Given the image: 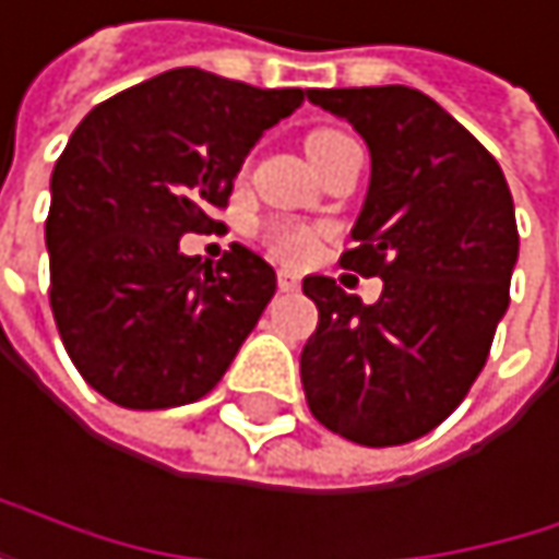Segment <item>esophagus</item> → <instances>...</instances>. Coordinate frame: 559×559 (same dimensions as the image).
<instances>
[{"mask_svg": "<svg viewBox=\"0 0 559 559\" xmlns=\"http://www.w3.org/2000/svg\"><path fill=\"white\" fill-rule=\"evenodd\" d=\"M276 283H280L283 293H293V289H299V273L296 270H280L276 273Z\"/></svg>", "mask_w": 559, "mask_h": 559, "instance_id": "34e87169", "label": "esophagus"}]
</instances>
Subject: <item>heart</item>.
<instances>
[{
	"label": "heart",
	"instance_id": "heart-1",
	"mask_svg": "<svg viewBox=\"0 0 559 559\" xmlns=\"http://www.w3.org/2000/svg\"><path fill=\"white\" fill-rule=\"evenodd\" d=\"M329 134H335V131H316V134L309 138V144L319 141V138H329ZM309 144H306V147H309ZM260 237H263V243H266L270 253H276L280 260H289V263H306V260H312L316 250H319V234H316L312 227H302V224L273 221V224H266V227L260 230Z\"/></svg>",
	"mask_w": 559,
	"mask_h": 559
}]
</instances>
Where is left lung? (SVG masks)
Returning <instances> with one entry per match:
<instances>
[{
    "label": "left lung",
    "instance_id": "obj_1",
    "mask_svg": "<svg viewBox=\"0 0 559 559\" xmlns=\"http://www.w3.org/2000/svg\"><path fill=\"white\" fill-rule=\"evenodd\" d=\"M348 121L372 174L342 266L382 280L366 306L306 276L319 325L302 345L309 412L335 435L389 448L438 428L467 395L508 312L514 200L498 160L438 102L408 88H312Z\"/></svg>",
    "mask_w": 559,
    "mask_h": 559
}]
</instances>
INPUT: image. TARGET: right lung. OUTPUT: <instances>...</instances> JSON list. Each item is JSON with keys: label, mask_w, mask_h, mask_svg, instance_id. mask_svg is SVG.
I'll list each match as a JSON object with an SVG mask.
<instances>
[{"label": "right lung", "mask_w": 559, "mask_h": 559, "mask_svg": "<svg viewBox=\"0 0 559 559\" xmlns=\"http://www.w3.org/2000/svg\"><path fill=\"white\" fill-rule=\"evenodd\" d=\"M174 68L85 115L51 170V312L82 379L121 408L211 392L276 293L273 266L234 243L217 266L180 253L227 206L250 147L302 105Z\"/></svg>", "instance_id": "1"}]
</instances>
